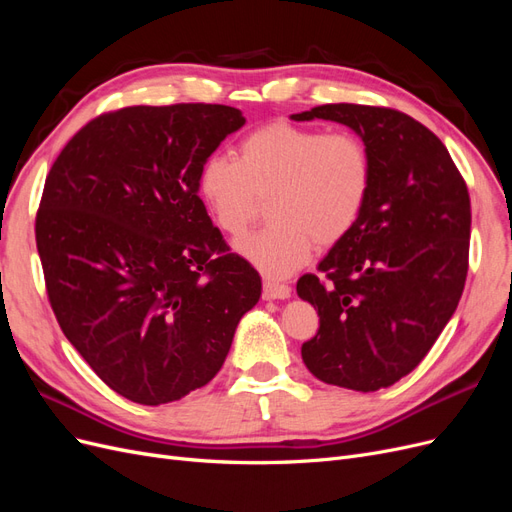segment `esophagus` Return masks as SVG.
Wrapping results in <instances>:
<instances>
[{
  "label": "esophagus",
  "mask_w": 512,
  "mask_h": 512,
  "mask_svg": "<svg viewBox=\"0 0 512 512\" xmlns=\"http://www.w3.org/2000/svg\"><path fill=\"white\" fill-rule=\"evenodd\" d=\"M262 294H265V299H288L290 297V286L288 284H280L275 280H265L262 284Z\"/></svg>",
  "instance_id": "34e87169"
}]
</instances>
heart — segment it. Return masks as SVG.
I'll list each match as a JSON object with an SVG mask.
<instances>
[{
    "label": "heart",
    "mask_w": 512,
    "mask_h": 512,
    "mask_svg": "<svg viewBox=\"0 0 512 512\" xmlns=\"http://www.w3.org/2000/svg\"><path fill=\"white\" fill-rule=\"evenodd\" d=\"M374 183V160L361 136L271 121L247 134L237 160L209 158L198 194L230 237L252 224L271 194L267 224L237 243V252L269 277L301 269L318 247L344 241L359 224Z\"/></svg>",
    "instance_id": "heart-1"
}]
</instances>
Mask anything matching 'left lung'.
<instances>
[{
  "label": "left lung",
  "mask_w": 512,
  "mask_h": 512,
  "mask_svg": "<svg viewBox=\"0 0 512 512\" xmlns=\"http://www.w3.org/2000/svg\"><path fill=\"white\" fill-rule=\"evenodd\" d=\"M359 134L374 160L367 207L297 292L320 316L303 344L312 374L352 391L395 384L425 359L455 314L468 275L470 194L440 138L382 106L322 104L290 115Z\"/></svg>",
  "instance_id": "left-lung-1"
}]
</instances>
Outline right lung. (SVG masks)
I'll return each mask as SVG.
<instances>
[{
    "label": "right lung",
    "instance_id": "right-lung-1",
    "mask_svg": "<svg viewBox=\"0 0 512 512\" xmlns=\"http://www.w3.org/2000/svg\"><path fill=\"white\" fill-rule=\"evenodd\" d=\"M243 123L224 104L128 106L89 121L46 175L36 243L55 318L134 404L205 386L260 299L198 196L200 168Z\"/></svg>",
    "mask_w": 512,
    "mask_h": 512
}]
</instances>
